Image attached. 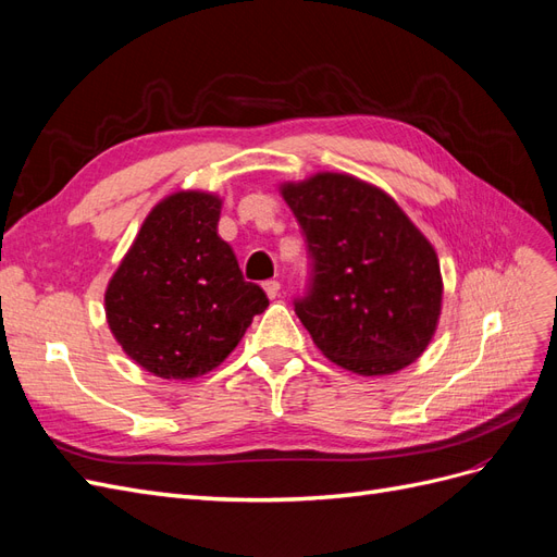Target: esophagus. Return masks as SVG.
<instances>
[{
    "mask_svg": "<svg viewBox=\"0 0 557 557\" xmlns=\"http://www.w3.org/2000/svg\"><path fill=\"white\" fill-rule=\"evenodd\" d=\"M262 288H264V293H267L269 299H276L278 290H281V283H278V281H264Z\"/></svg>",
    "mask_w": 557,
    "mask_h": 557,
    "instance_id": "obj_1",
    "label": "esophagus"
}]
</instances>
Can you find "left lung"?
Listing matches in <instances>:
<instances>
[{
	"label": "left lung",
	"instance_id": "left-lung-1",
	"mask_svg": "<svg viewBox=\"0 0 557 557\" xmlns=\"http://www.w3.org/2000/svg\"><path fill=\"white\" fill-rule=\"evenodd\" d=\"M307 237L311 278L295 313L325 358L385 376L423 356L442 315L440 258L411 218L376 185L320 172L283 183Z\"/></svg>",
	"mask_w": 557,
	"mask_h": 557
}]
</instances>
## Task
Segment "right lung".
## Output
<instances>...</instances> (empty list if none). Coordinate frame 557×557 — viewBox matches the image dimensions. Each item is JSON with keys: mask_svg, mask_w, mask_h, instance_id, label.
I'll return each mask as SVG.
<instances>
[{"mask_svg": "<svg viewBox=\"0 0 557 557\" xmlns=\"http://www.w3.org/2000/svg\"><path fill=\"white\" fill-rule=\"evenodd\" d=\"M223 199L178 190L153 207L104 293L107 323L127 356L160 379H197L237 348L269 307L218 237Z\"/></svg>", "mask_w": 557, "mask_h": 557, "instance_id": "right-lung-1", "label": "right lung"}]
</instances>
